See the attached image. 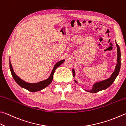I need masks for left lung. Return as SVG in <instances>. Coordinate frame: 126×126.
I'll list each match as a JSON object with an SVG mask.
<instances>
[{"label": "left lung", "instance_id": "obj_1", "mask_svg": "<svg viewBox=\"0 0 126 126\" xmlns=\"http://www.w3.org/2000/svg\"><path fill=\"white\" fill-rule=\"evenodd\" d=\"M116 46H117V64H116V65L115 68V70L114 72L112 73L111 76L109 78L106 79L102 80H98L95 81L94 83L93 84L92 88L90 89V90H84L88 92L91 93H96L97 92H99L100 91L105 90L109 88V86H110L112 84L114 81L115 80L116 78H117V75H118V73L120 72V68H121V51H120V48L119 46L116 42L115 41ZM73 72V77L75 78V72L74 69V68H73L72 69ZM74 81L75 83L78 84V81L74 79Z\"/></svg>", "mask_w": 126, "mask_h": 126}]
</instances>
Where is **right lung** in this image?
Listing matches in <instances>:
<instances>
[{
    "instance_id": "obj_1",
    "label": "right lung",
    "mask_w": 126,
    "mask_h": 126,
    "mask_svg": "<svg viewBox=\"0 0 126 126\" xmlns=\"http://www.w3.org/2000/svg\"><path fill=\"white\" fill-rule=\"evenodd\" d=\"M64 59H63V60H61L58 62L56 63L55 64H54L53 69H52L51 73V74H50L49 77L47 79L44 80L40 81L39 82H38V83H28V82H26L23 80L21 79L20 77H18L17 75L15 74V73L13 70L10 59H9V65H10V69L11 75H12L14 79L15 80V81L16 82V83L18 85L21 86V88L26 89V90H29V91L34 93L42 90V89L46 88L47 86H48L49 84L52 83V80H53V76L54 73V71H55V70L57 68L59 67V66L64 62Z\"/></svg>"
}]
</instances>
